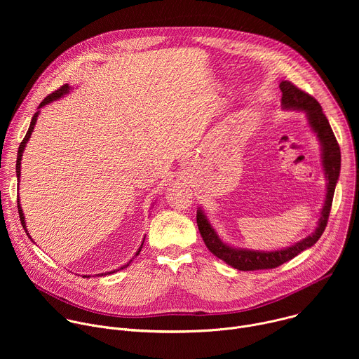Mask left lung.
<instances>
[{
	"mask_svg": "<svg viewBox=\"0 0 359 359\" xmlns=\"http://www.w3.org/2000/svg\"><path fill=\"white\" fill-rule=\"evenodd\" d=\"M280 89L283 92L281 96V104L287 109H298L304 111L309 116V122L314 132L317 133L321 146H323V165L325 170V177L328 182L327 187V198L324 203V208L321 212V217L318 222L317 230L309 236L306 238L301 240L299 243L284 248L278 251H252V250H236L231 248L230 245L224 244L210 223L208 222L206 216L203 215L201 210H197V226L198 231L203 237L204 244L213 252L217 259L223 260L226 264L240 270V271H255V270H270L276 269L291 259H294L295 255H298L301 251L305 248H309L314 245L318 238L323 236L331 206H332V198H334V191H335V184L339 176L341 170V150L339 144L335 139V135L330 126V122L327 116L323 112L321 105L318 104V100L311 96L310 93H306L305 90L299 89L290 81H283L280 83Z\"/></svg>",
	"mask_w": 359,
	"mask_h": 359,
	"instance_id": "8db88e82",
	"label": "left lung"
}]
</instances>
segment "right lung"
Masks as SVG:
<instances>
[{"label":"right lung","instance_id":"add662e5","mask_svg":"<svg viewBox=\"0 0 359 359\" xmlns=\"http://www.w3.org/2000/svg\"><path fill=\"white\" fill-rule=\"evenodd\" d=\"M68 90H69V85H62L61 88H58L57 90H54L53 93H49L42 102H41V105H39V108H42V107H45V105H48L49 102H53V100H55V99H60L61 96H64L65 93H68ZM36 118H38V112L36 114H34V116H32V121H31V125H29V128H28V132H27V135H25V137L22 139V142H21V144H20V147H18V156H17V177L20 179V176H21V156H22V151H24V147H25V144H27V142H28V139H29V136H31V133H32V130H34V126H35V122H36ZM18 201V213H20V220H21V224H22V227L25 229V220H24V215H22V210H21V206H20V200H17ZM27 231V230H25ZM28 234V233H27ZM144 241V240H143ZM142 245H143V243H142ZM142 245L139 247V250H137V252H136V255L140 252V250H142ZM132 262V260H130ZM130 262L126 264V266H123V267H121V270L122 269H125V267H128L129 264H130ZM119 271V270H118ZM114 271H111L109 274H112ZM108 273H105V274H102V276H107ZM83 277H89V276H83Z\"/></svg>","mask_w":359,"mask_h":359}]
</instances>
